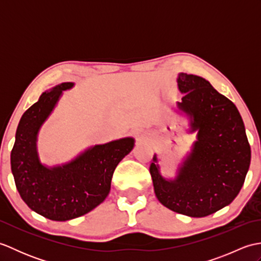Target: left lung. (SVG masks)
Returning a JSON list of instances; mask_svg holds the SVG:
<instances>
[{
	"label": "left lung",
	"instance_id": "obj_1",
	"mask_svg": "<svg viewBox=\"0 0 261 261\" xmlns=\"http://www.w3.org/2000/svg\"><path fill=\"white\" fill-rule=\"evenodd\" d=\"M184 96L177 107L191 118L197 141L174 180H166L153 157L150 175L154 193L164 206L176 213L203 218L229 205L245 182L251 149L236 105L210 83L180 73Z\"/></svg>",
	"mask_w": 261,
	"mask_h": 261
}]
</instances>
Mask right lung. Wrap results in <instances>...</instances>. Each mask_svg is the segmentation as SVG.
Wrapping results in <instances>:
<instances>
[{
	"label": "right lung",
	"instance_id": "1",
	"mask_svg": "<svg viewBox=\"0 0 261 261\" xmlns=\"http://www.w3.org/2000/svg\"><path fill=\"white\" fill-rule=\"evenodd\" d=\"M73 85L62 83L42 93L25 111L11 151V169L21 198L32 211L53 221L79 218L101 204L109 195L116 166L135 146L132 138H123L87 149L63 166H43L37 152L39 129L63 91Z\"/></svg>",
	"mask_w": 261,
	"mask_h": 261
}]
</instances>
